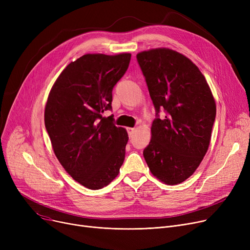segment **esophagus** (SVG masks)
Here are the masks:
<instances>
[{"instance_id":"1","label":"esophagus","mask_w":250,"mask_h":250,"mask_svg":"<svg viewBox=\"0 0 250 250\" xmlns=\"http://www.w3.org/2000/svg\"><path fill=\"white\" fill-rule=\"evenodd\" d=\"M136 132V128H133V127H128L127 128V133H128V136L132 137Z\"/></svg>"}]
</instances>
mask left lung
<instances>
[{
  "label": "left lung",
  "mask_w": 250,
  "mask_h": 250,
  "mask_svg": "<svg viewBox=\"0 0 250 250\" xmlns=\"http://www.w3.org/2000/svg\"><path fill=\"white\" fill-rule=\"evenodd\" d=\"M137 60L156 110L144 158L154 176L175 186L193 174L208 151L215 99L199 68L179 52L155 48Z\"/></svg>",
  "instance_id": "8db88e82"
}]
</instances>
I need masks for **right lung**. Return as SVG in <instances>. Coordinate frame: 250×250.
<instances>
[{
    "label": "right lung",
    "instance_id": "obj_1",
    "mask_svg": "<svg viewBox=\"0 0 250 250\" xmlns=\"http://www.w3.org/2000/svg\"><path fill=\"white\" fill-rule=\"evenodd\" d=\"M130 54H88L69 63L52 86L44 124L62 166L89 189L108 186L118 175L128 141L124 127L115 126L112 90L126 72Z\"/></svg>",
    "mask_w": 250,
    "mask_h": 250
}]
</instances>
